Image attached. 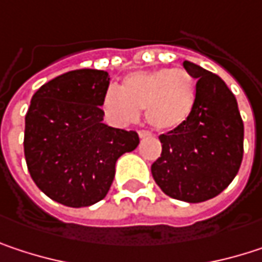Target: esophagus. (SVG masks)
Listing matches in <instances>:
<instances>
[{
	"mask_svg": "<svg viewBox=\"0 0 262 262\" xmlns=\"http://www.w3.org/2000/svg\"><path fill=\"white\" fill-rule=\"evenodd\" d=\"M138 135H139V138H147V136H151V133L148 130H139L138 132Z\"/></svg>",
	"mask_w": 262,
	"mask_h": 262,
	"instance_id": "obj_1",
	"label": "esophagus"
}]
</instances>
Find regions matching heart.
<instances>
[{"label":"heart","mask_w":262,"mask_h":262,"mask_svg":"<svg viewBox=\"0 0 262 262\" xmlns=\"http://www.w3.org/2000/svg\"><path fill=\"white\" fill-rule=\"evenodd\" d=\"M197 83L185 68H159L132 73L121 88L111 84L103 95V111L117 126L133 123L145 111L147 123L158 130H171L191 115Z\"/></svg>","instance_id":"1"}]
</instances>
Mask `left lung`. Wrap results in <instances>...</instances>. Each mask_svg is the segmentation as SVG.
<instances>
[{"instance_id":"left-lung-1","label":"left lung","mask_w":262,"mask_h":262,"mask_svg":"<svg viewBox=\"0 0 262 262\" xmlns=\"http://www.w3.org/2000/svg\"><path fill=\"white\" fill-rule=\"evenodd\" d=\"M183 67L197 79L195 104L183 124L159 135L162 153L151 174L167 195L199 203L234 181L243 161L244 124L223 80L188 60Z\"/></svg>"}]
</instances>
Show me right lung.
Instances as JSON below:
<instances>
[{"label":"right lung","instance_id":"right-lung-1","mask_svg":"<svg viewBox=\"0 0 262 262\" xmlns=\"http://www.w3.org/2000/svg\"><path fill=\"white\" fill-rule=\"evenodd\" d=\"M109 74L68 71L42 84L26 115L24 155L37 188L57 203L91 206L106 197L115 162L139 144L135 130L103 123Z\"/></svg>","mask_w":262,"mask_h":262}]
</instances>
